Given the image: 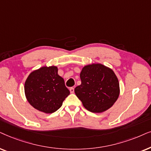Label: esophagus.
Instances as JSON below:
<instances>
[{
    "instance_id": "obj_1",
    "label": "esophagus",
    "mask_w": 151,
    "mask_h": 151,
    "mask_svg": "<svg viewBox=\"0 0 151 151\" xmlns=\"http://www.w3.org/2000/svg\"><path fill=\"white\" fill-rule=\"evenodd\" d=\"M70 93H74V88H70Z\"/></svg>"
}]
</instances>
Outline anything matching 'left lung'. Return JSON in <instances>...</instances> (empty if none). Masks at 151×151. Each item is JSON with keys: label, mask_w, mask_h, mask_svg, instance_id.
Returning a JSON list of instances; mask_svg holds the SVG:
<instances>
[{"label": "left lung", "mask_w": 151, "mask_h": 151, "mask_svg": "<svg viewBox=\"0 0 151 151\" xmlns=\"http://www.w3.org/2000/svg\"><path fill=\"white\" fill-rule=\"evenodd\" d=\"M81 84L74 92L86 109L101 112L109 109L119 95V83L113 70L100 63L84 66L80 73Z\"/></svg>", "instance_id": "obj_1"}]
</instances>
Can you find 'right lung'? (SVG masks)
I'll return each mask as SVG.
<instances>
[{
	"label": "right lung",
	"instance_id": "right-lung-1",
	"mask_svg": "<svg viewBox=\"0 0 151 151\" xmlns=\"http://www.w3.org/2000/svg\"><path fill=\"white\" fill-rule=\"evenodd\" d=\"M24 89L30 105L45 113L57 111L70 94L56 66H44L32 72L26 79Z\"/></svg>",
	"mask_w": 151,
	"mask_h": 151
}]
</instances>
